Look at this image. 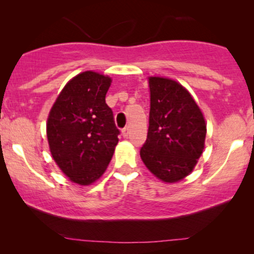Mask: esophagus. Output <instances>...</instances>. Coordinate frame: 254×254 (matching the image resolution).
Masks as SVG:
<instances>
[{"label":"esophagus","instance_id":"1","mask_svg":"<svg viewBox=\"0 0 254 254\" xmlns=\"http://www.w3.org/2000/svg\"><path fill=\"white\" fill-rule=\"evenodd\" d=\"M121 134H123L124 137H127L129 135V127H125L123 131H121Z\"/></svg>","mask_w":254,"mask_h":254}]
</instances>
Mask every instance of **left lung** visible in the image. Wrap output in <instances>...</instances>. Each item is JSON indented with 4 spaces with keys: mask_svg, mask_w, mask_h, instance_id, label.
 Segmentation results:
<instances>
[{
    "mask_svg": "<svg viewBox=\"0 0 254 254\" xmlns=\"http://www.w3.org/2000/svg\"><path fill=\"white\" fill-rule=\"evenodd\" d=\"M150 113L142 162L156 178L173 184L195 168L207 133L203 113L189 90L175 79L149 76Z\"/></svg>",
    "mask_w": 254,
    "mask_h": 254,
    "instance_id": "8db88e82",
    "label": "left lung"
}]
</instances>
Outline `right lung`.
<instances>
[{
  "instance_id": "1",
  "label": "right lung",
  "mask_w": 254,
  "mask_h": 254,
  "mask_svg": "<svg viewBox=\"0 0 254 254\" xmlns=\"http://www.w3.org/2000/svg\"><path fill=\"white\" fill-rule=\"evenodd\" d=\"M112 78L79 72L55 99L48 114V147L59 169L71 183L89 186L106 171L119 142L112 110L105 103Z\"/></svg>"
}]
</instances>
